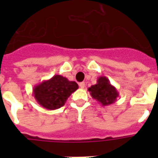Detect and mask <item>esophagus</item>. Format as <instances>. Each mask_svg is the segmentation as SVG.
I'll use <instances>...</instances> for the list:
<instances>
[{
	"label": "esophagus",
	"mask_w": 158,
	"mask_h": 158,
	"mask_svg": "<svg viewBox=\"0 0 158 158\" xmlns=\"http://www.w3.org/2000/svg\"><path fill=\"white\" fill-rule=\"evenodd\" d=\"M79 87L81 88V89H84V87H85V83H84V82H82V83H79Z\"/></svg>",
	"instance_id": "esophagus-1"
}]
</instances>
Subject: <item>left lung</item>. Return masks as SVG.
<instances>
[{
  "label": "left lung",
  "mask_w": 158,
  "mask_h": 158,
  "mask_svg": "<svg viewBox=\"0 0 158 158\" xmlns=\"http://www.w3.org/2000/svg\"><path fill=\"white\" fill-rule=\"evenodd\" d=\"M92 98L98 102L102 106L113 104L119 97V93L115 86L110 84L109 79L106 76H100L97 84L88 89Z\"/></svg>",
  "instance_id": "left-lung-1"
}]
</instances>
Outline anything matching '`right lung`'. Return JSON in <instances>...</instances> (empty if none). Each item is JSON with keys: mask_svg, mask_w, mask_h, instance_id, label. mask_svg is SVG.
I'll return each mask as SVG.
<instances>
[{"mask_svg": "<svg viewBox=\"0 0 158 158\" xmlns=\"http://www.w3.org/2000/svg\"><path fill=\"white\" fill-rule=\"evenodd\" d=\"M79 89L76 82L69 81L65 77L56 74L34 86L33 94L36 101L48 110L61 107L74 92Z\"/></svg>", "mask_w": 158, "mask_h": 158, "instance_id": "obj_1", "label": "right lung"}]
</instances>
